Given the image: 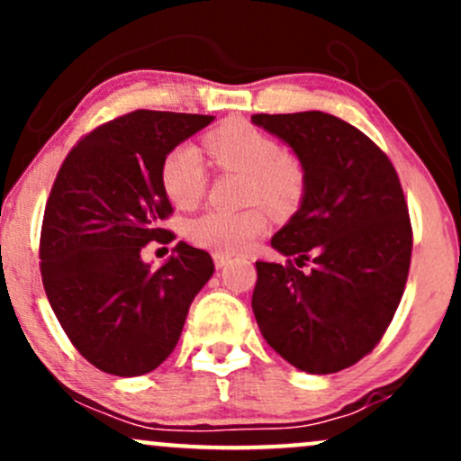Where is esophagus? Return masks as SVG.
<instances>
[{
	"instance_id": "34e87169",
	"label": "esophagus",
	"mask_w": 461,
	"mask_h": 461,
	"mask_svg": "<svg viewBox=\"0 0 461 461\" xmlns=\"http://www.w3.org/2000/svg\"><path fill=\"white\" fill-rule=\"evenodd\" d=\"M230 262H231V256H227V253H214L216 268H225Z\"/></svg>"
}]
</instances>
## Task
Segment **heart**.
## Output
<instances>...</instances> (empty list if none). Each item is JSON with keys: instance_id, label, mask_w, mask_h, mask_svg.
Segmentation results:
<instances>
[{"instance_id": "heart-1", "label": "heart", "mask_w": 461, "mask_h": 461, "mask_svg": "<svg viewBox=\"0 0 461 461\" xmlns=\"http://www.w3.org/2000/svg\"><path fill=\"white\" fill-rule=\"evenodd\" d=\"M205 151L221 168L247 173V201H262L273 212H290L303 194V171L294 158L285 156L271 134L247 121L234 119L210 131ZM162 188L173 205L190 210L203 197L208 171L199 149L190 142L173 147L160 168ZM267 230L262 208L240 212L208 210L188 223V238L194 245L219 253H238Z\"/></svg>"}]
</instances>
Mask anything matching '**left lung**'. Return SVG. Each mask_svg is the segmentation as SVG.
<instances>
[{"instance_id": "left-lung-1", "label": "left lung", "mask_w": 461, "mask_h": 461, "mask_svg": "<svg viewBox=\"0 0 461 461\" xmlns=\"http://www.w3.org/2000/svg\"><path fill=\"white\" fill-rule=\"evenodd\" d=\"M251 121L303 168L299 210L271 238L285 262H256L253 314L285 362L338 373L377 347L403 297L411 260L403 188L388 156L338 116L310 110Z\"/></svg>"}]
</instances>
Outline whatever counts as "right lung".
Returning <instances> with one entry per match:
<instances>
[{"label": "right lung", "instance_id": "add662e5", "mask_svg": "<svg viewBox=\"0 0 461 461\" xmlns=\"http://www.w3.org/2000/svg\"><path fill=\"white\" fill-rule=\"evenodd\" d=\"M210 114L136 110L68 151L45 205L41 275L62 330L93 366L116 377L151 373L173 353L188 308L214 273L208 251L177 242L160 268L147 242H171L162 188L167 153Z\"/></svg>", "mask_w": 461, "mask_h": 461}]
</instances>
